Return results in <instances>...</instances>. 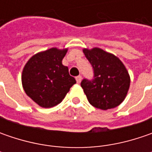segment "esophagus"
I'll list each match as a JSON object with an SVG mask.
<instances>
[{"mask_svg":"<svg viewBox=\"0 0 152 152\" xmlns=\"http://www.w3.org/2000/svg\"><path fill=\"white\" fill-rule=\"evenodd\" d=\"M81 80H82V76H81V75H79V76L76 77V81H77L78 84H79V83L81 82Z\"/></svg>","mask_w":152,"mask_h":152,"instance_id":"34e87169","label":"esophagus"}]
</instances>
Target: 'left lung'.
<instances>
[{
  "mask_svg": "<svg viewBox=\"0 0 152 152\" xmlns=\"http://www.w3.org/2000/svg\"><path fill=\"white\" fill-rule=\"evenodd\" d=\"M94 71V79H84L81 87L91 105L107 110L124 102L128 93L130 78L119 59L100 48L84 50Z\"/></svg>",
  "mask_w": 152,
  "mask_h": 152,
  "instance_id": "8db88e82",
  "label": "left lung"
}]
</instances>
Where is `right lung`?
<instances>
[{
  "mask_svg": "<svg viewBox=\"0 0 152 152\" xmlns=\"http://www.w3.org/2000/svg\"><path fill=\"white\" fill-rule=\"evenodd\" d=\"M67 49L51 48L37 53L28 61L23 70L22 84L27 95L41 107L59 104L76 80L61 61Z\"/></svg>",
  "mask_w": 152,
  "mask_h": 152,
  "instance_id": "1",
  "label": "right lung"
}]
</instances>
